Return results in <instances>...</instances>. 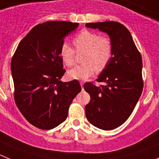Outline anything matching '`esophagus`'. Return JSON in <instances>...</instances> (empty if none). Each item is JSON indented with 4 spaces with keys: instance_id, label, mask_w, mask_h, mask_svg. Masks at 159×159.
Here are the masks:
<instances>
[{
    "instance_id": "obj_1",
    "label": "esophagus",
    "mask_w": 159,
    "mask_h": 159,
    "mask_svg": "<svg viewBox=\"0 0 159 159\" xmlns=\"http://www.w3.org/2000/svg\"><path fill=\"white\" fill-rule=\"evenodd\" d=\"M80 84H81V89H82V90H83V89H83V85H84V82H82V81H81V82H80Z\"/></svg>"
}]
</instances>
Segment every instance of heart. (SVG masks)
<instances>
[{
  "label": "heart",
  "instance_id": "heart-1",
  "mask_svg": "<svg viewBox=\"0 0 159 159\" xmlns=\"http://www.w3.org/2000/svg\"><path fill=\"white\" fill-rule=\"evenodd\" d=\"M73 43L78 54H83L82 65L69 70L71 78L85 80L97 71L106 68L113 55V43L108 36H101L96 31L84 30L73 39ZM76 52L66 43L61 45L59 55L63 63L72 66L76 62Z\"/></svg>",
  "mask_w": 159,
  "mask_h": 159
}]
</instances>
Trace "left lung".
Masks as SVG:
<instances>
[{"label": "left lung", "instance_id": "obj_1", "mask_svg": "<svg viewBox=\"0 0 159 159\" xmlns=\"http://www.w3.org/2000/svg\"><path fill=\"white\" fill-rule=\"evenodd\" d=\"M85 26L106 32L113 43L109 63L96 80L104 85L96 86L92 82L84 85L90 95L85 116L100 129H115L131 116L142 93V57L130 31L120 23H88Z\"/></svg>", "mask_w": 159, "mask_h": 159}]
</instances>
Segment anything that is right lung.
<instances>
[{
	"instance_id": "right-lung-1",
	"label": "right lung",
	"mask_w": 159,
	"mask_h": 159,
	"mask_svg": "<svg viewBox=\"0 0 159 159\" xmlns=\"http://www.w3.org/2000/svg\"><path fill=\"white\" fill-rule=\"evenodd\" d=\"M78 25L67 21L38 24L20 41L12 58L16 104L24 118L39 129H52L64 122L81 89L78 80L60 81L66 72L60 48Z\"/></svg>"
}]
</instances>
